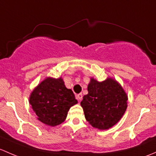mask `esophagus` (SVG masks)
I'll return each instance as SVG.
<instances>
[{"mask_svg":"<svg viewBox=\"0 0 156 156\" xmlns=\"http://www.w3.org/2000/svg\"><path fill=\"white\" fill-rule=\"evenodd\" d=\"M76 98H77L78 101H81L82 99H83V94H78L77 95H76Z\"/></svg>","mask_w":156,"mask_h":156,"instance_id":"esophagus-1","label":"esophagus"}]
</instances>
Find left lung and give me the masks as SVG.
<instances>
[{"label":"left lung","mask_w":156,"mask_h":156,"mask_svg":"<svg viewBox=\"0 0 156 156\" xmlns=\"http://www.w3.org/2000/svg\"><path fill=\"white\" fill-rule=\"evenodd\" d=\"M88 92L80 104L89 124L101 130L116 124L126 112L128 101L121 86L111 78L101 83L91 79Z\"/></svg>","instance_id":"left-lung-1"}]
</instances>
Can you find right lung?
<instances>
[{
	"label": "right lung",
	"instance_id": "add662e5",
	"mask_svg": "<svg viewBox=\"0 0 156 156\" xmlns=\"http://www.w3.org/2000/svg\"><path fill=\"white\" fill-rule=\"evenodd\" d=\"M29 102L37 119L55 126L66 119L70 107L77 104L71 89L65 87L62 78H46L31 92Z\"/></svg>",
	"mask_w": 156,
	"mask_h": 156
}]
</instances>
